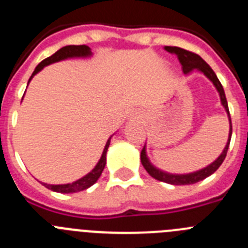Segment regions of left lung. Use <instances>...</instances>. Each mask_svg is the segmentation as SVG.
<instances>
[{"label":"left lung","mask_w":248,"mask_h":248,"mask_svg":"<svg viewBox=\"0 0 248 248\" xmlns=\"http://www.w3.org/2000/svg\"><path fill=\"white\" fill-rule=\"evenodd\" d=\"M165 49L170 53H175L180 61L181 65H183V72L184 73H189L191 72L192 69L195 68H198L199 71L202 72L212 83L216 87L217 92L220 93V98H221V103L226 109L227 114H229V120H230V134H229V140H227V144L223 149L222 154L217 157V159L215 160L214 163L210 164L209 166H206L205 169H201L199 171L192 172V174H186V175H174V174H169V172H164L159 169L155 168L153 164L149 161L148 156H146V151H145V145H144L143 150L140 153V160H141V164L145 168L146 171L149 172L150 176H153L154 179L159 181H164V183L168 184H172V185H190V184H195L199 183V181L203 180L207 176L214 174L216 170L221 166V164L223 163V160L226 157L227 155V150H229V145L230 141H231V135H232V123H231V117H230V111H229V105H227V100H226V95H225V91L222 88V84L220 83L218 78L216 77L215 72L212 71L211 67H210L207 63L201 58L199 54L194 53V52H190V50H186L184 48L180 47H170V46H166Z\"/></svg>","instance_id":"obj_1"}]
</instances>
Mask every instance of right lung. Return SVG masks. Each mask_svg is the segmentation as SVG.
<instances>
[{
    "mask_svg": "<svg viewBox=\"0 0 248 248\" xmlns=\"http://www.w3.org/2000/svg\"><path fill=\"white\" fill-rule=\"evenodd\" d=\"M91 53H92L91 48H89L88 46H84V45L65 46V47L57 50L56 53L52 54L50 57L43 59L42 62L39 63V64L36 67L34 72L32 73V76H31L30 80L32 79V77H33L34 74L38 73L41 69H43V67L50 64V63L58 62V61H62V59H65V58H71V57H87V56H91ZM30 80H28V82H30ZM109 144H110V138H109L107 144H105V148L104 150H103L102 157H100V160L98 161L97 165H95V168H94L88 175H85V176H83L82 179L74 181V183L72 184H64V185H48V184H43V185H45L47 189L52 190V191L62 192V194H71V192H78V191H82V190L88 189L89 186L93 185V184L99 179L103 170H104L105 163H107V151H108Z\"/></svg>",
    "mask_w": 248,
    "mask_h": 248,
    "instance_id": "add662e5",
    "label": "right lung"
}]
</instances>
